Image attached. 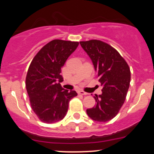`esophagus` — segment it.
Here are the masks:
<instances>
[{"instance_id": "34e87169", "label": "esophagus", "mask_w": 154, "mask_h": 154, "mask_svg": "<svg viewBox=\"0 0 154 154\" xmlns=\"http://www.w3.org/2000/svg\"><path fill=\"white\" fill-rule=\"evenodd\" d=\"M77 93H78V94H81V95H87V94H88V93L86 92V91H82V90L78 91H77Z\"/></svg>"}]
</instances>
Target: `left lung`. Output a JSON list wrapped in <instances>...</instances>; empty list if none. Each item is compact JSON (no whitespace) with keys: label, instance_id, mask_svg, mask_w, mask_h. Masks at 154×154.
<instances>
[{"label":"left lung","instance_id":"obj_1","mask_svg":"<svg viewBox=\"0 0 154 154\" xmlns=\"http://www.w3.org/2000/svg\"><path fill=\"white\" fill-rule=\"evenodd\" d=\"M80 44L91 58L103 86L102 94L94 97L96 105L86 109L87 115L96 122H108L125 103L130 83V68L120 54L106 42L92 39Z\"/></svg>","mask_w":154,"mask_h":154}]
</instances>
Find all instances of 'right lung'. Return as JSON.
<instances>
[{
  "instance_id": "obj_1",
  "label": "right lung",
  "mask_w": 154,
  "mask_h": 154,
  "mask_svg": "<svg viewBox=\"0 0 154 154\" xmlns=\"http://www.w3.org/2000/svg\"><path fill=\"white\" fill-rule=\"evenodd\" d=\"M78 42L54 39L46 44L34 57L26 77V88L31 107L41 122L56 123L63 119L75 91L62 88L61 69Z\"/></svg>"
}]
</instances>
